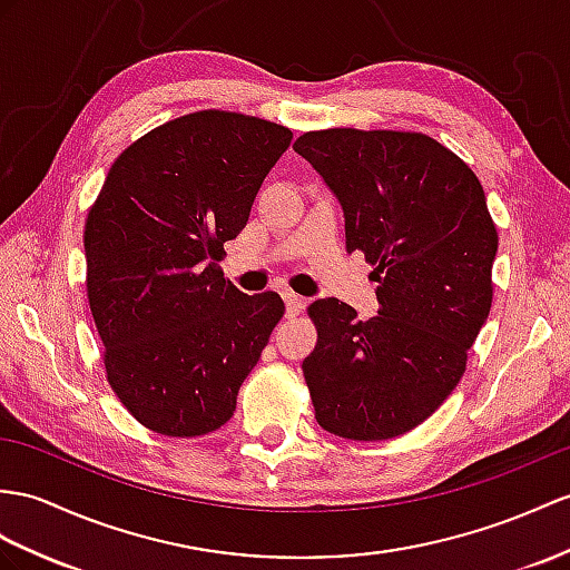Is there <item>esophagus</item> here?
Instances as JSON below:
<instances>
[{"instance_id": "esophagus-1", "label": "esophagus", "mask_w": 570, "mask_h": 570, "mask_svg": "<svg viewBox=\"0 0 570 570\" xmlns=\"http://www.w3.org/2000/svg\"><path fill=\"white\" fill-rule=\"evenodd\" d=\"M283 299H285L287 316H295V314H299L304 307H307V299L295 295L293 289H283Z\"/></svg>"}]
</instances>
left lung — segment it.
<instances>
[{"label": "left lung", "instance_id": "obj_1", "mask_svg": "<svg viewBox=\"0 0 570 570\" xmlns=\"http://www.w3.org/2000/svg\"><path fill=\"white\" fill-rule=\"evenodd\" d=\"M295 151L338 198L345 248L374 266L380 312L316 299L304 357L316 423L348 440H390L433 415L466 370L491 312L498 232L476 174L421 132L331 128Z\"/></svg>", "mask_w": 570, "mask_h": 570}]
</instances>
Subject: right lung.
I'll use <instances>...</instances> for the list:
<instances>
[{
    "mask_svg": "<svg viewBox=\"0 0 570 570\" xmlns=\"http://www.w3.org/2000/svg\"><path fill=\"white\" fill-rule=\"evenodd\" d=\"M289 142L254 116H180L125 149L91 205L87 295L108 384L155 433L225 425L281 322V295H244L219 261Z\"/></svg>",
    "mask_w": 570,
    "mask_h": 570,
    "instance_id": "obj_1",
    "label": "right lung"
}]
</instances>
